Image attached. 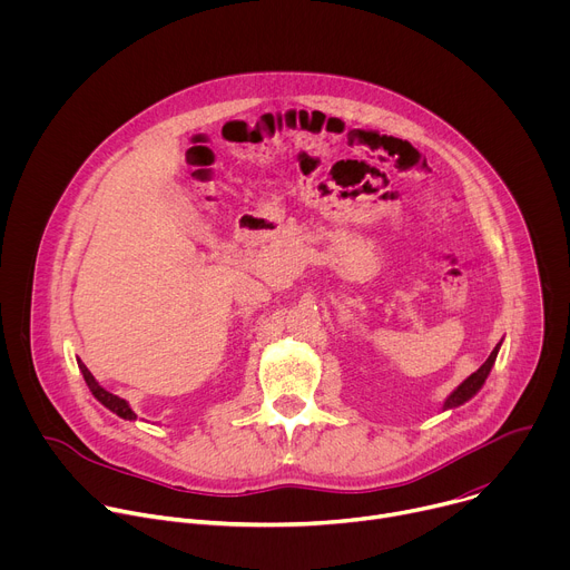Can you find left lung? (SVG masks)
I'll list each match as a JSON object with an SVG mask.
<instances>
[{
    "label": "left lung",
    "instance_id": "left-lung-1",
    "mask_svg": "<svg viewBox=\"0 0 570 570\" xmlns=\"http://www.w3.org/2000/svg\"><path fill=\"white\" fill-rule=\"evenodd\" d=\"M499 350H501V343L494 347V352L490 354V358H487L471 376H466L449 396H446V401H444V409L442 411H451V409H458V405H462V403H466L482 385H484V381H487V376H490V372H492V367H494V361H497V356H499Z\"/></svg>",
    "mask_w": 570,
    "mask_h": 570
}]
</instances>
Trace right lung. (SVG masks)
<instances>
[{
  "label": "right lung",
  "mask_w": 570,
  "mask_h": 570,
  "mask_svg": "<svg viewBox=\"0 0 570 570\" xmlns=\"http://www.w3.org/2000/svg\"><path fill=\"white\" fill-rule=\"evenodd\" d=\"M78 361V370L83 372V379H86V383H88V387H90V392L95 394V399L97 401H101L108 411H112L117 417H121V420H130V422H135L137 420V415L132 413V409L128 405V401L126 399H121V396H117V394H112V392H108L106 387H101L99 385V381L92 376V372L86 367V363L80 361V358H76Z\"/></svg>",
  "instance_id": "obj_1"
}]
</instances>
